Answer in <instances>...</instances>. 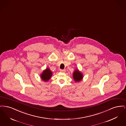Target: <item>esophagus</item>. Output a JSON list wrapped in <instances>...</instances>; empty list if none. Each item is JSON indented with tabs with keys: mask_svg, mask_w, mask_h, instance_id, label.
<instances>
[{
	"mask_svg": "<svg viewBox=\"0 0 126 126\" xmlns=\"http://www.w3.org/2000/svg\"><path fill=\"white\" fill-rule=\"evenodd\" d=\"M60 71L62 73H65L66 72V70L65 69H60Z\"/></svg>",
	"mask_w": 126,
	"mask_h": 126,
	"instance_id": "1",
	"label": "esophagus"
}]
</instances>
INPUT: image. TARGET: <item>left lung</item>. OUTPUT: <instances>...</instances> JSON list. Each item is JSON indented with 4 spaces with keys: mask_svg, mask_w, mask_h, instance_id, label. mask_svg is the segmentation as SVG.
<instances>
[{
    "mask_svg": "<svg viewBox=\"0 0 126 126\" xmlns=\"http://www.w3.org/2000/svg\"><path fill=\"white\" fill-rule=\"evenodd\" d=\"M84 77L83 74L78 69H76L73 74V78L76 82L81 81Z\"/></svg>",
    "mask_w": 126,
    "mask_h": 126,
    "instance_id": "left-lung-1",
    "label": "left lung"
}]
</instances>
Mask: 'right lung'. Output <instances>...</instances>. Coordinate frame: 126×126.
Wrapping results in <instances>:
<instances>
[{
  "mask_svg": "<svg viewBox=\"0 0 126 126\" xmlns=\"http://www.w3.org/2000/svg\"><path fill=\"white\" fill-rule=\"evenodd\" d=\"M52 75V72H51L50 69L49 68H46L40 75V77L43 81L47 82L50 79Z\"/></svg>",
  "mask_w": 126,
  "mask_h": 126,
  "instance_id": "1",
  "label": "right lung"
}]
</instances>
